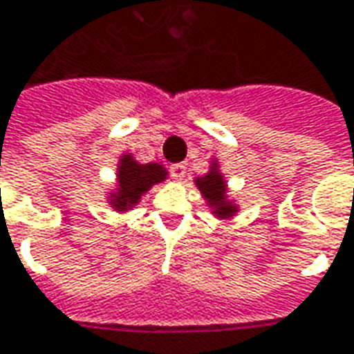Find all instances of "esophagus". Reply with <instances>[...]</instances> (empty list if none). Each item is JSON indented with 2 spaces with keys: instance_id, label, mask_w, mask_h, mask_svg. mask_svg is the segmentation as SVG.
I'll list each match as a JSON object with an SVG mask.
<instances>
[{
  "instance_id": "34e87169",
  "label": "esophagus",
  "mask_w": 354,
  "mask_h": 354,
  "mask_svg": "<svg viewBox=\"0 0 354 354\" xmlns=\"http://www.w3.org/2000/svg\"><path fill=\"white\" fill-rule=\"evenodd\" d=\"M171 175L173 179H177V181L185 179V175H187V163H175V165H171Z\"/></svg>"
}]
</instances>
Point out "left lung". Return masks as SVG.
Wrapping results in <instances>:
<instances>
[{
	"label": "left lung",
	"instance_id": "1",
	"mask_svg": "<svg viewBox=\"0 0 354 354\" xmlns=\"http://www.w3.org/2000/svg\"><path fill=\"white\" fill-rule=\"evenodd\" d=\"M194 187L201 191L202 198L208 206L209 214L216 219H233L239 214V202L229 194L227 177L221 171L218 158L209 160L208 171L194 177Z\"/></svg>",
	"mask_w": 354,
	"mask_h": 354
}]
</instances>
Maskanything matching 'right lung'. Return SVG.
I'll return each instance as SVG.
<instances>
[{"label": "right lung", "mask_w": 354, "mask_h": 354, "mask_svg": "<svg viewBox=\"0 0 354 354\" xmlns=\"http://www.w3.org/2000/svg\"><path fill=\"white\" fill-rule=\"evenodd\" d=\"M169 171L162 163H140L133 152H123L115 165V185L107 189L106 202L117 214L135 209L152 187L167 179Z\"/></svg>", "instance_id": "right-lung-1"}]
</instances>
